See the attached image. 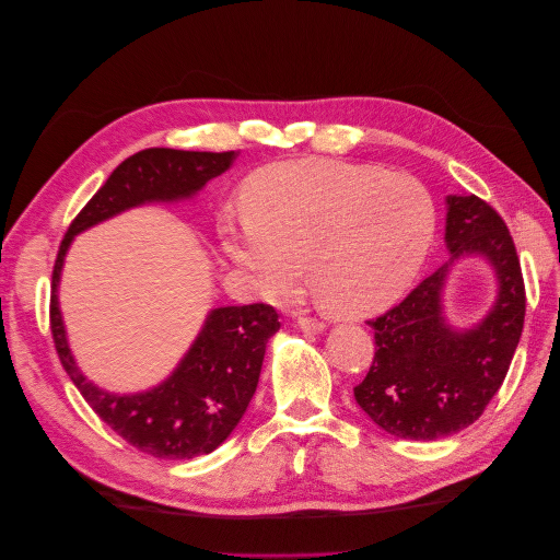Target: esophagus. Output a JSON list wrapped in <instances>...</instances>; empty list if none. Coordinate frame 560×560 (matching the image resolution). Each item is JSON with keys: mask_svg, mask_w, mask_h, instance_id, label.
Instances as JSON below:
<instances>
[{"mask_svg": "<svg viewBox=\"0 0 560 560\" xmlns=\"http://www.w3.org/2000/svg\"><path fill=\"white\" fill-rule=\"evenodd\" d=\"M299 327L303 331H311V334H319L325 331V322H319L315 317H299Z\"/></svg>", "mask_w": 560, "mask_h": 560, "instance_id": "esophagus-1", "label": "esophagus"}]
</instances>
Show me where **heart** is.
<instances>
[{"label":"heart","mask_w":560,"mask_h":560,"mask_svg":"<svg viewBox=\"0 0 560 560\" xmlns=\"http://www.w3.org/2000/svg\"><path fill=\"white\" fill-rule=\"evenodd\" d=\"M243 224L222 229L229 257L257 290L280 301L296 292L303 264L327 311L360 319L399 301L434 241L428 186L374 165L284 161L245 186Z\"/></svg>","instance_id":"1"}]
</instances>
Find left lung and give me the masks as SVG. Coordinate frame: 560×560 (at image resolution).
I'll list each match as a JSON object with an SVG mask.
<instances>
[{"mask_svg": "<svg viewBox=\"0 0 560 560\" xmlns=\"http://www.w3.org/2000/svg\"><path fill=\"white\" fill-rule=\"evenodd\" d=\"M444 264L395 308L376 319V354L354 399L381 430L413 442H436L469 428L495 397L518 346L525 317L521 261L502 217L474 194L446 198ZM477 253L497 270L499 296L477 326L457 330L443 317L445 276Z\"/></svg>", "mask_w": 560, "mask_h": 560, "instance_id": "left-lung-1", "label": "left lung"}]
</instances>
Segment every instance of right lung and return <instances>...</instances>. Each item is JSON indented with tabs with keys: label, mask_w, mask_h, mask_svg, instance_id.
<instances>
[{
	"label": "right lung",
	"mask_w": 560,
	"mask_h": 560,
	"mask_svg": "<svg viewBox=\"0 0 560 560\" xmlns=\"http://www.w3.org/2000/svg\"><path fill=\"white\" fill-rule=\"evenodd\" d=\"M238 151L144 149L126 159L67 229L50 282V331L58 358L91 409L128 444L163 460L212 453L238 425L257 389L268 338L280 329L268 303L214 308L194 346L161 385L135 395L97 387L77 366L60 315L58 284L74 235L144 202L194 198L212 177L226 173Z\"/></svg>",
	"instance_id": "obj_1"
}]
</instances>
